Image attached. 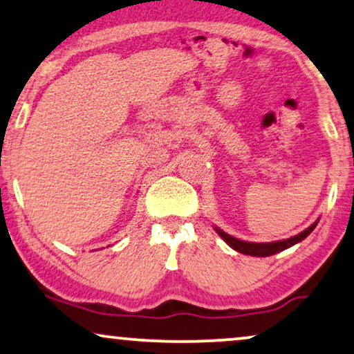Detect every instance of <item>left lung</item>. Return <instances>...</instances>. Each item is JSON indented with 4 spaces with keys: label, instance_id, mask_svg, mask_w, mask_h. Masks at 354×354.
I'll use <instances>...</instances> for the list:
<instances>
[{
    "label": "left lung",
    "instance_id": "obj_1",
    "mask_svg": "<svg viewBox=\"0 0 354 354\" xmlns=\"http://www.w3.org/2000/svg\"><path fill=\"white\" fill-rule=\"evenodd\" d=\"M317 222L319 221L314 222L313 225H309L306 230L301 232V234L290 236V239H287V240L269 241V243H253V241L239 240V239H235V236L225 234V232L221 230L219 227H216V232L222 236V240H224L225 243L230 246V248L239 251V253L250 254V256H258V258H266V256H272L275 253H279V251H283V250L290 248V246L299 243V241L304 240L309 234H311V232L314 230V227L317 225Z\"/></svg>",
    "mask_w": 354,
    "mask_h": 354
}]
</instances>
